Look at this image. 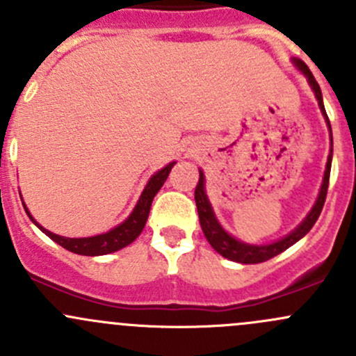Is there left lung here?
Wrapping results in <instances>:
<instances>
[{
  "label": "left lung",
  "mask_w": 356,
  "mask_h": 356,
  "mask_svg": "<svg viewBox=\"0 0 356 356\" xmlns=\"http://www.w3.org/2000/svg\"><path fill=\"white\" fill-rule=\"evenodd\" d=\"M294 65L298 67V70H301V74L308 79V84L310 88L314 89L315 98H317L318 106H321L322 115L325 117V122H327V127L331 131V124H329L327 113H325L324 108V102H322V91L318 82L315 81L314 74L310 72V68L305 65V62L301 60L293 58ZM331 143H332V132H331ZM332 146V145H331ZM331 161H332V148L331 153H329L327 163H325V172H324V181H322L321 186V193H318V198L315 201L314 208L310 210V213L305 217V220L294 229L291 234L286 236V238L279 239V241L270 243V245H248V243L239 241V239L232 238L229 232L224 231L218 220L215 218L213 210H211V204L208 201L207 193H204V175L203 172L200 170V181L196 184L195 189V200H196V207H198V215H200V224L201 229H203L204 238L208 239L211 248H213L217 253H220L222 257L229 258L232 261H239V264H261V261H267L270 258H274L275 254L282 253L284 250H288L289 246H293L294 243L300 241L303 236H307L310 232V229L314 227V224L317 222L318 215H321L322 208H324L325 203V196H327V188H329V175H331Z\"/></svg>",
  "instance_id": "1"
}]
</instances>
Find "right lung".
Returning a JSON list of instances; mask_svg holds the SVG:
<instances>
[{"label":"right lung","instance_id":"right-lung-1","mask_svg":"<svg viewBox=\"0 0 356 356\" xmlns=\"http://www.w3.org/2000/svg\"><path fill=\"white\" fill-rule=\"evenodd\" d=\"M174 165L175 161H172V163H168L167 167L158 170L155 175H152V179H149L148 184H146L145 191H143L141 196H139V201L134 207V210H132V213L129 215L120 225H117V227H113L111 231L105 232V234L91 236V238H63V236L53 234V232L46 231L42 225H39L38 222L34 220V217L29 213L25 203H24V208L25 211H27L29 218H31V220L34 222V224L38 225V227L48 236V238H51L53 241L58 243L60 246H63L65 250L72 251V253L86 254V257H98V254L113 253V251H118L122 250V248L131 245V243L141 234L143 229H145L146 225V220H148L152 201L156 196V193L160 191L163 182L167 181L168 174H170Z\"/></svg>","mask_w":356,"mask_h":356}]
</instances>
